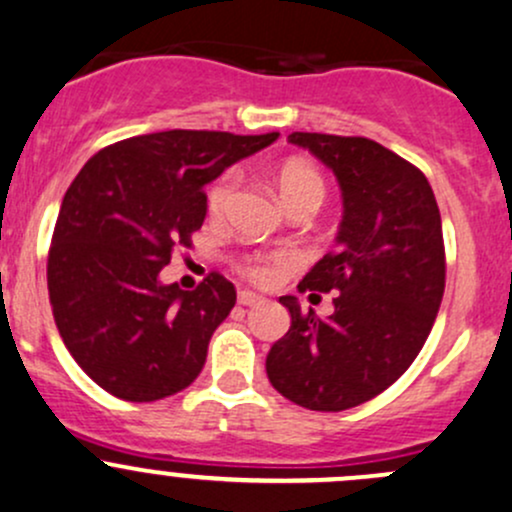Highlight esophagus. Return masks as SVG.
<instances>
[{"label": "esophagus", "instance_id": "1", "mask_svg": "<svg viewBox=\"0 0 512 512\" xmlns=\"http://www.w3.org/2000/svg\"><path fill=\"white\" fill-rule=\"evenodd\" d=\"M238 303L240 306H260V303H265V299L260 294H255V291H240Z\"/></svg>", "mask_w": 512, "mask_h": 512}]
</instances>
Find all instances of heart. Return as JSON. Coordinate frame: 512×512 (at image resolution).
<instances>
[{
  "instance_id": "heart-1",
  "label": "heart",
  "mask_w": 512,
  "mask_h": 512,
  "mask_svg": "<svg viewBox=\"0 0 512 512\" xmlns=\"http://www.w3.org/2000/svg\"><path fill=\"white\" fill-rule=\"evenodd\" d=\"M235 184H238V174L235 172H226L213 182V187L209 189V211L213 216L223 213L228 209L230 199H233ZM274 184H277L279 199L286 209L291 206L303 204V201H313V204L320 206L325 196V184L323 177L313 170L311 165H303V162H286L277 170V177H274ZM291 265V255L289 252H277V255L269 257H257L247 265V274H250L255 282L267 284L277 277V272L282 267Z\"/></svg>"
}]
</instances>
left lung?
Segmentation results:
<instances>
[{
    "label": "left lung",
    "instance_id": "8db88e82",
    "mask_svg": "<svg viewBox=\"0 0 512 512\" xmlns=\"http://www.w3.org/2000/svg\"><path fill=\"white\" fill-rule=\"evenodd\" d=\"M338 177L342 221L335 250L299 291H338L318 318L282 296L291 325L267 355V376L308 411L338 413L372 401L428 340L445 294L442 218L425 174L369 138L291 133Z\"/></svg>",
    "mask_w": 512,
    "mask_h": 512
}]
</instances>
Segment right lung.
Segmentation results:
<instances>
[{
  "label": "right lung",
  "instance_id": "obj_1",
  "mask_svg": "<svg viewBox=\"0 0 512 512\" xmlns=\"http://www.w3.org/2000/svg\"><path fill=\"white\" fill-rule=\"evenodd\" d=\"M277 138L148 133L99 150L70 184L48 252L50 306L70 355L111 396L160 401L204 369L235 286L213 272L184 291L160 272L174 247H192L206 184Z\"/></svg>",
  "mask_w": 512,
  "mask_h": 512
}]
</instances>
